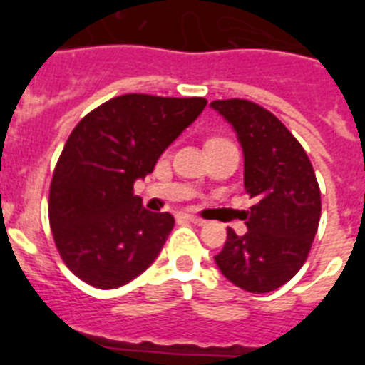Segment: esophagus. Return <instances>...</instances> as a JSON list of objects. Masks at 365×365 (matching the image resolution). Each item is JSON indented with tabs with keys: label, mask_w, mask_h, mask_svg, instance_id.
Instances as JSON below:
<instances>
[{
	"label": "esophagus",
	"mask_w": 365,
	"mask_h": 365,
	"mask_svg": "<svg viewBox=\"0 0 365 365\" xmlns=\"http://www.w3.org/2000/svg\"><path fill=\"white\" fill-rule=\"evenodd\" d=\"M182 217H185V219H188V221H192V222H195V225H205V219L197 217V215H192V214H185V215H182Z\"/></svg>",
	"instance_id": "obj_1"
}]
</instances>
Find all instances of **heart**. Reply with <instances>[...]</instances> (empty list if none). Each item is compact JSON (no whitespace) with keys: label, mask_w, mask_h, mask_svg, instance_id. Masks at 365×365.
I'll use <instances>...</instances> for the list:
<instances>
[{"label":"heart","mask_w":365,"mask_h":365,"mask_svg":"<svg viewBox=\"0 0 365 365\" xmlns=\"http://www.w3.org/2000/svg\"><path fill=\"white\" fill-rule=\"evenodd\" d=\"M210 140H225V138H210ZM210 140H208V143H210Z\"/></svg>","instance_id":"b5f03b06"}]
</instances>
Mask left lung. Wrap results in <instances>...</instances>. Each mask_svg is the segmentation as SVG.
<instances>
[{"mask_svg": "<svg viewBox=\"0 0 365 365\" xmlns=\"http://www.w3.org/2000/svg\"><path fill=\"white\" fill-rule=\"evenodd\" d=\"M210 106L237 133L245 190L256 201L245 212L248 230L237 235L228 228L215 263L243 291H276L307 261L318 230L322 199L314 170L302 144L269 109L243 98L214 100Z\"/></svg>", "mask_w": 365, "mask_h": 365, "instance_id": "obj_1", "label": "left lung"}]
</instances>
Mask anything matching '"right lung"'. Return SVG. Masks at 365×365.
I'll use <instances>...</instances> for the list:
<instances>
[{
  "mask_svg": "<svg viewBox=\"0 0 365 365\" xmlns=\"http://www.w3.org/2000/svg\"><path fill=\"white\" fill-rule=\"evenodd\" d=\"M206 98L130 93L76 124L54 168L49 222L67 269L96 289H117L155 261L175 219L133 195L170 144L201 115Z\"/></svg>",
  "mask_w": 365,
  "mask_h": 365,
  "instance_id": "obj_1",
  "label": "right lung"
}]
</instances>
